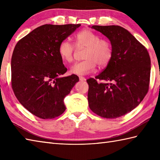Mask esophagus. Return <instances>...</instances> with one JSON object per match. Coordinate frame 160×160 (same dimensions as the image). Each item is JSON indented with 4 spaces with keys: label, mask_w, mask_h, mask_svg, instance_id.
<instances>
[{
    "label": "esophagus",
    "mask_w": 160,
    "mask_h": 160,
    "mask_svg": "<svg viewBox=\"0 0 160 160\" xmlns=\"http://www.w3.org/2000/svg\"><path fill=\"white\" fill-rule=\"evenodd\" d=\"M79 79H80V80H81V81H84V80H86V78H84V77H82V76H80V77H79Z\"/></svg>",
    "instance_id": "34e87169"
}]
</instances>
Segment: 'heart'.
<instances>
[{
	"instance_id": "heart-1",
	"label": "heart",
	"mask_w": 160,
	"mask_h": 160,
	"mask_svg": "<svg viewBox=\"0 0 160 160\" xmlns=\"http://www.w3.org/2000/svg\"><path fill=\"white\" fill-rule=\"evenodd\" d=\"M74 45L68 40H63L58 46V54L67 63L73 61L76 48H84V60L75 64L71 68V73L84 76L95 69L96 64L103 68L108 66L113 57V46L110 41L101 38L98 34L85 29L74 35Z\"/></svg>"
}]
</instances>
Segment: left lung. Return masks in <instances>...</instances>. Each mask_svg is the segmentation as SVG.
<instances>
[{"label": "left lung", "instance_id": "left-lung-1", "mask_svg": "<svg viewBox=\"0 0 160 160\" xmlns=\"http://www.w3.org/2000/svg\"><path fill=\"white\" fill-rule=\"evenodd\" d=\"M104 34L113 46V57L95 78L87 80L88 102L93 112L106 118L129 113L148 93L151 58L146 47L132 34L118 26H92ZM111 81L112 83L97 80Z\"/></svg>", "mask_w": 160, "mask_h": 160}]
</instances>
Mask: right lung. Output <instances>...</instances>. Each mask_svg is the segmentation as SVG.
Wrapping results in <instances>:
<instances>
[{
    "label": "right lung",
    "mask_w": 160,
    "mask_h": 160,
    "mask_svg": "<svg viewBox=\"0 0 160 160\" xmlns=\"http://www.w3.org/2000/svg\"><path fill=\"white\" fill-rule=\"evenodd\" d=\"M80 24H45L16 44L11 60L12 88L18 101L31 114L51 119L63 114L64 97L79 78L61 77L67 68L58 54L62 41Z\"/></svg>",
    "instance_id": "1"
}]
</instances>
